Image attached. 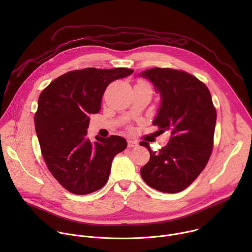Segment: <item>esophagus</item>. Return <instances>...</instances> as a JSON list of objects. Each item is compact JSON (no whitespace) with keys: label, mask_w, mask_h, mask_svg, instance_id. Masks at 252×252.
Instances as JSON below:
<instances>
[{"label":"esophagus","mask_w":252,"mask_h":252,"mask_svg":"<svg viewBox=\"0 0 252 252\" xmlns=\"http://www.w3.org/2000/svg\"><path fill=\"white\" fill-rule=\"evenodd\" d=\"M137 145H138V143H137L135 140H130V139L127 140V147H128L129 149L135 148V147H137Z\"/></svg>","instance_id":"34e87169"}]
</instances>
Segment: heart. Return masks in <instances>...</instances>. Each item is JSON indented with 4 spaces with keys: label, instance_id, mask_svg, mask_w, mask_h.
<instances>
[{
    "label": "heart",
    "instance_id": "b5f03b06",
    "mask_svg": "<svg viewBox=\"0 0 252 252\" xmlns=\"http://www.w3.org/2000/svg\"><path fill=\"white\" fill-rule=\"evenodd\" d=\"M138 84H142V85H148L147 83H145V82H143V81H139V82H138Z\"/></svg>",
    "mask_w": 252,
    "mask_h": 252
}]
</instances>
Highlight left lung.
<instances>
[{
    "label": "left lung",
    "mask_w": 252,
    "mask_h": 252,
    "mask_svg": "<svg viewBox=\"0 0 252 252\" xmlns=\"http://www.w3.org/2000/svg\"><path fill=\"white\" fill-rule=\"evenodd\" d=\"M150 80L160 94V105L153 125L170 130L167 145L150 154L140 175L151 188L175 193L186 189L205 167L213 148L217 111L207 87L190 74L154 67L138 75ZM140 145V143H139Z\"/></svg>",
    "instance_id": "8db88e82"
}]
</instances>
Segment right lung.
Listing matches in <instances>:
<instances>
[{
	"mask_svg": "<svg viewBox=\"0 0 252 252\" xmlns=\"http://www.w3.org/2000/svg\"><path fill=\"white\" fill-rule=\"evenodd\" d=\"M133 69L88 67L71 70L53 81L40 94L34 115L43 158L57 181L75 194H89L107 182L114 158L126 150L119 135L88 137L90 115L100 110L103 93L112 82Z\"/></svg>",
	"mask_w": 252,
	"mask_h": 252,
	"instance_id": "right-lung-1",
	"label": "right lung"
}]
</instances>
